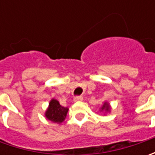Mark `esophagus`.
<instances>
[{
  "instance_id": "34e87169",
  "label": "esophagus",
  "mask_w": 155,
  "mask_h": 155,
  "mask_svg": "<svg viewBox=\"0 0 155 155\" xmlns=\"http://www.w3.org/2000/svg\"><path fill=\"white\" fill-rule=\"evenodd\" d=\"M74 102H80V101H83V97L81 96H78V97H75L74 99H73Z\"/></svg>"
}]
</instances>
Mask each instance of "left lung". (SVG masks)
<instances>
[{
    "label": "left lung",
    "instance_id": "left-lung-1",
    "mask_svg": "<svg viewBox=\"0 0 155 155\" xmlns=\"http://www.w3.org/2000/svg\"><path fill=\"white\" fill-rule=\"evenodd\" d=\"M100 111L101 112H104V115H105V113H108V112H110V104L108 103V102H104V104L101 106V108H100Z\"/></svg>",
    "mask_w": 155,
    "mask_h": 155
}]
</instances>
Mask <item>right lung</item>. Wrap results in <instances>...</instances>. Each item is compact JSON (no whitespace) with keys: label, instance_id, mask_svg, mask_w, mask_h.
I'll return each instance as SVG.
<instances>
[{"label":"right lung","instance_id":"add662e5","mask_svg":"<svg viewBox=\"0 0 155 155\" xmlns=\"http://www.w3.org/2000/svg\"><path fill=\"white\" fill-rule=\"evenodd\" d=\"M68 110V108L61 106L57 99L52 98L49 103L48 108L45 110V116L50 122L57 124H61L67 116Z\"/></svg>","mask_w":155,"mask_h":155}]
</instances>
